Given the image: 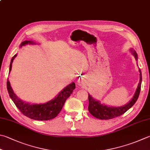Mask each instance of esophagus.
I'll use <instances>...</instances> for the list:
<instances>
[{
  "instance_id": "esophagus-1",
  "label": "esophagus",
  "mask_w": 150,
  "mask_h": 150,
  "mask_svg": "<svg viewBox=\"0 0 150 150\" xmlns=\"http://www.w3.org/2000/svg\"><path fill=\"white\" fill-rule=\"evenodd\" d=\"M78 85H79V86H83V82H82V81L79 80L78 81Z\"/></svg>"
}]
</instances>
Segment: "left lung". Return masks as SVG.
I'll return each mask as SVG.
<instances>
[{
    "label": "left lung",
    "mask_w": 150,
    "mask_h": 150,
    "mask_svg": "<svg viewBox=\"0 0 150 150\" xmlns=\"http://www.w3.org/2000/svg\"><path fill=\"white\" fill-rule=\"evenodd\" d=\"M132 54L134 55V57L138 61V55L137 52H135L134 49H131ZM140 72V81L138 83V87L137 88L136 91L134 93V95L132 99L129 102L125 105L119 107H114V106H106L105 104H101L99 100H95L92 97L91 95L88 94V99H89V106L88 110L90 114L93 115V116L98 118L100 120H110L112 118L120 116V115L123 114L124 113L126 112L129 109L134 105V103H136L138 96H139L140 89H141V83H142V72L139 69Z\"/></svg>",
    "instance_id": "obj_1"
}]
</instances>
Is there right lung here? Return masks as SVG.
Here are the masks:
<instances>
[{
	"label": "right lung",
	"mask_w": 150,
	"mask_h": 150,
	"mask_svg": "<svg viewBox=\"0 0 150 150\" xmlns=\"http://www.w3.org/2000/svg\"><path fill=\"white\" fill-rule=\"evenodd\" d=\"M26 44H36L33 41L25 40L21 42L20 47ZM17 54L13 56L10 64L9 72L12 70V64L13 59L16 57ZM76 88L75 83L72 82L59 93V94L49 102L43 104H31L27 102L22 100L14 93L12 87L10 86L9 80H7V89L10 98L16 104L19 111L25 116L30 119L39 121H47L53 119L59 114L65 103L66 100L69 98Z\"/></svg>",
	"instance_id": "right-lung-1"
}]
</instances>
